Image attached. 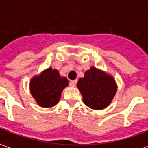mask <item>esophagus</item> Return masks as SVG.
<instances>
[{
    "label": "esophagus",
    "mask_w": 148,
    "mask_h": 148,
    "mask_svg": "<svg viewBox=\"0 0 148 148\" xmlns=\"http://www.w3.org/2000/svg\"><path fill=\"white\" fill-rule=\"evenodd\" d=\"M76 82H77L76 80H72V81H70V85L72 86V87H75L76 84Z\"/></svg>",
    "instance_id": "esophagus-1"
}]
</instances>
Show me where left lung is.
I'll list each match as a JSON object with an SVG mask.
<instances>
[{"label": "left lung", "instance_id": "left-lung-1", "mask_svg": "<svg viewBox=\"0 0 148 148\" xmlns=\"http://www.w3.org/2000/svg\"><path fill=\"white\" fill-rule=\"evenodd\" d=\"M83 101L93 110H103L110 106L117 92L114 77L103 71L92 67L77 82Z\"/></svg>", "mask_w": 148, "mask_h": 148}]
</instances>
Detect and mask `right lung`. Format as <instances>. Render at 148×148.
I'll list each match as a JSON object with an SVG mask.
<instances>
[{"label": "right lung", "instance_id": "1", "mask_svg": "<svg viewBox=\"0 0 148 148\" xmlns=\"http://www.w3.org/2000/svg\"><path fill=\"white\" fill-rule=\"evenodd\" d=\"M68 85L66 77H61L56 69L49 68L38 76H34L30 80L29 88L38 105L50 108L59 102L62 91Z\"/></svg>", "mask_w": 148, "mask_h": 148}]
</instances>
